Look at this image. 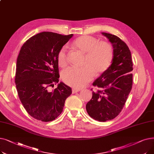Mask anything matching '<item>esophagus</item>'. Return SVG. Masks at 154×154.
I'll list each match as a JSON object with an SVG mask.
<instances>
[{
	"instance_id": "obj_1",
	"label": "esophagus",
	"mask_w": 154,
	"mask_h": 154,
	"mask_svg": "<svg viewBox=\"0 0 154 154\" xmlns=\"http://www.w3.org/2000/svg\"><path fill=\"white\" fill-rule=\"evenodd\" d=\"M80 90H81V89H80V88H77L73 87L72 91V93H73V94H74V93H77V92H78L80 91Z\"/></svg>"
}]
</instances>
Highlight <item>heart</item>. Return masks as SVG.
<instances>
[{
    "label": "heart",
    "instance_id": "heart-1",
    "mask_svg": "<svg viewBox=\"0 0 154 154\" xmlns=\"http://www.w3.org/2000/svg\"><path fill=\"white\" fill-rule=\"evenodd\" d=\"M77 49L86 53L85 66L81 68L69 67L62 72V79L66 84L74 88L84 87L95 74H102L110 66L114 49L110 44L99 42V40L90 35H82L77 38L72 43ZM57 62L60 67H65L69 63L66 47H62L57 54Z\"/></svg>",
    "mask_w": 154,
    "mask_h": 154
}]
</instances>
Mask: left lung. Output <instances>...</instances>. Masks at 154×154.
I'll return each instance as SVG.
<instances>
[{
	"label": "left lung",
	"instance_id": "8db88e82",
	"mask_svg": "<svg viewBox=\"0 0 154 154\" xmlns=\"http://www.w3.org/2000/svg\"><path fill=\"white\" fill-rule=\"evenodd\" d=\"M102 34L112 44L114 57L109 67L92 84L102 90L92 92L86 110L92 119L106 122L116 117L124 106L132 87L133 63L131 52L124 41L115 35Z\"/></svg>",
	"mask_w": 154,
	"mask_h": 154
}]
</instances>
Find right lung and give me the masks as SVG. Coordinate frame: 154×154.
Returning a JSON list of instances; mask_svg holds the SVG:
<instances>
[{
    "instance_id": "add662e5",
    "label": "right lung",
    "mask_w": 154,
    "mask_h": 154,
    "mask_svg": "<svg viewBox=\"0 0 154 154\" xmlns=\"http://www.w3.org/2000/svg\"><path fill=\"white\" fill-rule=\"evenodd\" d=\"M73 34L43 32L22 46L16 63L15 83L19 97L28 114L42 122L55 120L63 111L71 88L59 82L57 54Z\"/></svg>"
}]
</instances>
